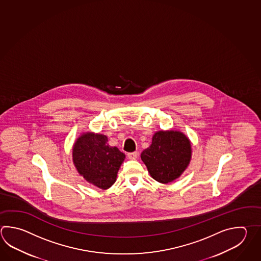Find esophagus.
I'll list each match as a JSON object with an SVG mask.
<instances>
[{
	"label": "esophagus",
	"instance_id": "obj_1",
	"mask_svg": "<svg viewBox=\"0 0 261 261\" xmlns=\"http://www.w3.org/2000/svg\"><path fill=\"white\" fill-rule=\"evenodd\" d=\"M139 156V152L138 151H134V152H129L127 154L128 159L136 160Z\"/></svg>",
	"mask_w": 261,
	"mask_h": 261
}]
</instances>
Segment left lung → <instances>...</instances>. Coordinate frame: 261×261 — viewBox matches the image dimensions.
<instances>
[{
  "instance_id": "8db88e82",
  "label": "left lung",
  "mask_w": 261,
  "mask_h": 261,
  "mask_svg": "<svg viewBox=\"0 0 261 261\" xmlns=\"http://www.w3.org/2000/svg\"><path fill=\"white\" fill-rule=\"evenodd\" d=\"M191 142L177 131H159L141 153V160L155 180L169 183L180 176L191 161Z\"/></svg>"
}]
</instances>
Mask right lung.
<instances>
[{
  "mask_svg": "<svg viewBox=\"0 0 261 261\" xmlns=\"http://www.w3.org/2000/svg\"><path fill=\"white\" fill-rule=\"evenodd\" d=\"M72 150L73 163L80 175L102 190L113 185L125 158L118 148L108 145L106 136L99 134L83 135Z\"/></svg>",
  "mask_w": 261,
  "mask_h": 261,
  "instance_id": "1",
  "label": "right lung"
}]
</instances>
